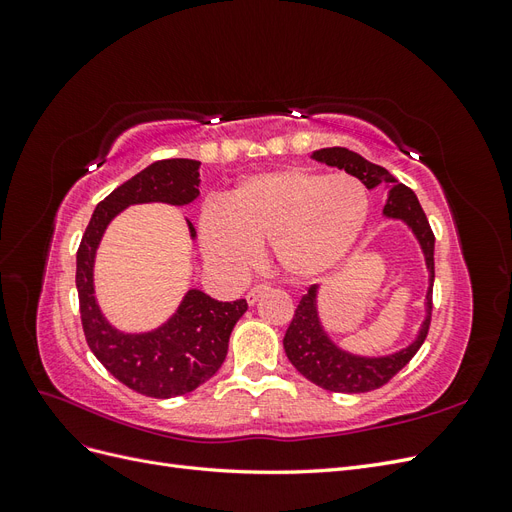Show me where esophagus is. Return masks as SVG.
I'll list each match as a JSON object with an SVG mask.
<instances>
[{"instance_id": "34e87169", "label": "esophagus", "mask_w": 512, "mask_h": 512, "mask_svg": "<svg viewBox=\"0 0 512 512\" xmlns=\"http://www.w3.org/2000/svg\"><path fill=\"white\" fill-rule=\"evenodd\" d=\"M271 290V286L269 284H256V286H252L250 290H247V294H245V299H247V303L250 305H254L262 294H267Z\"/></svg>"}]
</instances>
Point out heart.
Returning a JSON list of instances; mask_svg holds the SVG:
<instances>
[{
  "mask_svg": "<svg viewBox=\"0 0 512 512\" xmlns=\"http://www.w3.org/2000/svg\"><path fill=\"white\" fill-rule=\"evenodd\" d=\"M365 185L346 173L286 166L245 177L220 203L200 211L203 254L226 271H245L271 247L290 277L327 273L346 258L367 222Z\"/></svg>",
  "mask_w": 512,
  "mask_h": 512,
  "instance_id": "heart-1",
  "label": "heart"
}]
</instances>
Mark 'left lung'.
I'll list each match as a JSON object with an SVG mask.
<instances>
[{"mask_svg": "<svg viewBox=\"0 0 512 512\" xmlns=\"http://www.w3.org/2000/svg\"><path fill=\"white\" fill-rule=\"evenodd\" d=\"M314 160L324 162L329 166H337L346 170L348 175L359 179L367 190H374L378 185H386L389 188V200L384 205L386 218L404 220L412 232L416 235L418 243L423 247L425 262L429 269V290H427V316L421 331H418L414 342L389 356H378V359H369V356H356L342 348H337L331 337L324 333L318 307H316V294L318 286H312L303 294L290 327L284 335V350L290 363L297 367L299 374H303L309 382H314L322 389L333 393H367L384 386L397 371L404 369L412 356L423 346L425 337L429 333L431 324V294H433V237L431 226L427 222V215L418 203L416 194L406 188L404 183H399L389 170L367 162L359 153H354L344 147H329L314 151Z\"/></svg>", "mask_w": 512, "mask_h": 512, "instance_id": "1", "label": "left lung"}]
</instances>
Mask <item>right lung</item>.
Instances as JSON below:
<instances>
[{"mask_svg":"<svg viewBox=\"0 0 512 512\" xmlns=\"http://www.w3.org/2000/svg\"><path fill=\"white\" fill-rule=\"evenodd\" d=\"M200 162L173 158L147 166L98 203L76 252V288L85 339L96 359L128 389L168 399L192 393L226 359L228 339L247 301L222 303L188 290L177 312L160 329L121 333L102 316L94 297V260L106 226L119 211L138 203L188 205L200 194ZM190 235L196 237L192 222Z\"/></svg>","mask_w":512,"mask_h":512,"instance_id":"1","label":"right lung"}]
</instances>
